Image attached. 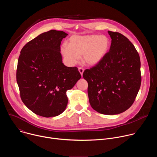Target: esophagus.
I'll return each mask as SVG.
<instances>
[{
  "instance_id": "obj_1",
  "label": "esophagus",
  "mask_w": 157,
  "mask_h": 157,
  "mask_svg": "<svg viewBox=\"0 0 157 157\" xmlns=\"http://www.w3.org/2000/svg\"><path fill=\"white\" fill-rule=\"evenodd\" d=\"M78 71H79L81 75L82 76V74H83V72H84V69L82 68H81V67H79V68H78Z\"/></svg>"
}]
</instances>
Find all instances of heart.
Here are the masks:
<instances>
[{
	"label": "heart",
	"instance_id": "b5f03b06",
	"mask_svg": "<svg viewBox=\"0 0 157 157\" xmlns=\"http://www.w3.org/2000/svg\"><path fill=\"white\" fill-rule=\"evenodd\" d=\"M110 40L105 35H75L69 40V45L63 44L61 53L70 64H75L82 56V62L88 66L98 64L107 53Z\"/></svg>",
	"mask_w": 157,
	"mask_h": 157
}]
</instances>
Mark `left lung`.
I'll use <instances>...</instances> for the list:
<instances>
[{"mask_svg":"<svg viewBox=\"0 0 157 157\" xmlns=\"http://www.w3.org/2000/svg\"><path fill=\"white\" fill-rule=\"evenodd\" d=\"M112 40L109 51L83 78L88 83L89 103L106 115L119 114L135 101L141 85L139 55L129 40L119 32L108 31Z\"/></svg>","mask_w":157,"mask_h":157,"instance_id":"1","label":"left lung"}]
</instances>
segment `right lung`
I'll return each instance as SVG.
<instances>
[{"instance_id": "obj_1", "label": "right lung", "mask_w": 157, "mask_h": 157, "mask_svg": "<svg viewBox=\"0 0 157 157\" xmlns=\"http://www.w3.org/2000/svg\"><path fill=\"white\" fill-rule=\"evenodd\" d=\"M67 35L55 30L43 33L25 44L18 59L16 76L21 99L42 117L63 113L68 104L66 91L81 77L78 68L62 62L61 42Z\"/></svg>"}]
</instances>
